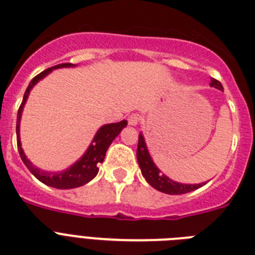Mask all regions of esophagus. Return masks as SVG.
<instances>
[{
	"mask_svg": "<svg viewBox=\"0 0 255 255\" xmlns=\"http://www.w3.org/2000/svg\"><path fill=\"white\" fill-rule=\"evenodd\" d=\"M138 122H140L138 114H131V115L128 117V124H131V126H137Z\"/></svg>",
	"mask_w": 255,
	"mask_h": 255,
	"instance_id": "34e87169",
	"label": "esophagus"
}]
</instances>
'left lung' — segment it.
Instances as JSON below:
<instances>
[{
  "instance_id": "obj_1",
  "label": "left lung",
  "mask_w": 255,
  "mask_h": 255,
  "mask_svg": "<svg viewBox=\"0 0 255 255\" xmlns=\"http://www.w3.org/2000/svg\"><path fill=\"white\" fill-rule=\"evenodd\" d=\"M211 86H214V88L219 89V90H223V85L220 84V81L215 80V78H212V81H211ZM136 156H137L138 166L141 169V174L144 175V178H145L149 185L156 188V190H158V191L170 194V195H181V194H186V192L194 191L196 188L202 187V185H183V183H178V182L169 179L166 175H163L157 169V166L152 161L150 156H149L142 134H138Z\"/></svg>"
}]
</instances>
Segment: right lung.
Returning a JSON list of instances; mask_svg holds the SVG:
<instances>
[{"label": "right lung", "instance_id": "obj_1", "mask_svg": "<svg viewBox=\"0 0 255 255\" xmlns=\"http://www.w3.org/2000/svg\"><path fill=\"white\" fill-rule=\"evenodd\" d=\"M67 68V67H73V64L65 63V64H59L52 68L43 70L41 73L38 76H35L31 80L28 88H27L26 93L23 95V101L20 103L19 110H18V118H16V145H18V152L19 156L23 161V163L27 166V169L38 178L39 181L43 182L44 185H48L51 187L56 188H74L80 187V186L88 183L98 174L99 165L103 162V158L106 156L107 149H109L110 144L113 142V140L117 137L118 134L121 133V131L127 126V121H122L119 123H113V124H106L103 127L99 128V131L95 134L94 140L90 144L89 149L84 154V157L78 160L77 162L72 165L69 169L61 173H48V171H43L38 167H35L30 161L27 160V157L24 156L23 149L20 146V140H19V121H20V114L23 110V105L26 103V99L28 97V93L32 89L39 80L47 76L52 69L56 68Z\"/></svg>", "mask_w": 255, "mask_h": 255}]
</instances>
